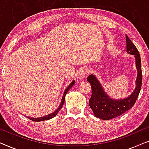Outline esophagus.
<instances>
[{"label":"esophagus","instance_id":"34e87169","mask_svg":"<svg viewBox=\"0 0 149 149\" xmlns=\"http://www.w3.org/2000/svg\"><path fill=\"white\" fill-rule=\"evenodd\" d=\"M88 74H89L88 69L86 68H83L79 73V79H80V80L84 79L87 77Z\"/></svg>","mask_w":149,"mask_h":149}]
</instances>
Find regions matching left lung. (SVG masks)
<instances>
[{"mask_svg":"<svg viewBox=\"0 0 149 149\" xmlns=\"http://www.w3.org/2000/svg\"><path fill=\"white\" fill-rule=\"evenodd\" d=\"M125 38L127 52L134 55L138 71L136 88L132 94L124 99H113L107 95L94 74H90L87 77V81L91 87V96L89 100V105L95 117L102 120H109L119 117L132 108L141 89L142 74L139 52L127 35H125Z\"/></svg>","mask_w":149,"mask_h":149,"instance_id":"left-lung-1","label":"left lung"}]
</instances>
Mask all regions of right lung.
Segmentation results:
<instances>
[{"instance_id":"add662e5","label":"right lung","mask_w":149,"mask_h":149,"mask_svg":"<svg viewBox=\"0 0 149 149\" xmlns=\"http://www.w3.org/2000/svg\"><path fill=\"white\" fill-rule=\"evenodd\" d=\"M75 83V81H73L72 82L70 83V84L68 85V87H67L66 90H65L64 94H63V96H62V100H61V103L60 106H59L58 109H56V111H54V113H51V114H49V115H47L45 116H43V117H38V118H32V117H27L28 119L31 120V121H46V120H48V119H52V118H54L55 116H56L57 114L59 113V111H60L61 109H62L63 105H64V100H65V96H66V94L67 93H68V91L70 90V89L71 87H72V85H74Z\"/></svg>"}]
</instances>
